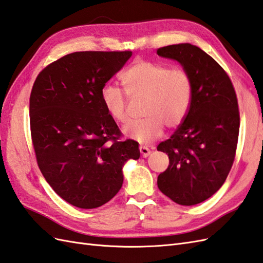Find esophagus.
<instances>
[{
  "label": "esophagus",
  "mask_w": 263,
  "mask_h": 263,
  "mask_svg": "<svg viewBox=\"0 0 263 263\" xmlns=\"http://www.w3.org/2000/svg\"><path fill=\"white\" fill-rule=\"evenodd\" d=\"M139 152L142 154L143 157H147L151 154V149L147 148L145 146H139Z\"/></svg>",
  "instance_id": "34e87169"
}]
</instances>
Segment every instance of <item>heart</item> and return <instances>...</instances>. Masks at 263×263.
<instances>
[{
	"instance_id": "1",
	"label": "heart",
	"mask_w": 263,
	"mask_h": 263,
	"mask_svg": "<svg viewBox=\"0 0 263 263\" xmlns=\"http://www.w3.org/2000/svg\"><path fill=\"white\" fill-rule=\"evenodd\" d=\"M120 83L132 99L145 97L143 115L146 118L124 127V134L142 144H151L161 137L164 125H181L190 109L193 82L183 68H171L168 63L137 59L120 74ZM100 99L107 114L117 123L128 120V99L118 88L105 86Z\"/></svg>"
}]
</instances>
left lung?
Returning <instances> with one entry per match:
<instances>
[{
    "label": "left lung",
    "mask_w": 263,
    "mask_h": 263,
    "mask_svg": "<svg viewBox=\"0 0 263 263\" xmlns=\"http://www.w3.org/2000/svg\"><path fill=\"white\" fill-rule=\"evenodd\" d=\"M157 54L180 62L193 82L183 123L157 146L170 158L157 185L175 203L195 205L216 193L231 171L240 129L238 98L228 73L198 47L173 44Z\"/></svg>",
    "instance_id": "left-lung-1"
}]
</instances>
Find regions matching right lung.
<instances>
[{"label":"right lung","instance_id":"add662e5","mask_svg":"<svg viewBox=\"0 0 263 263\" xmlns=\"http://www.w3.org/2000/svg\"><path fill=\"white\" fill-rule=\"evenodd\" d=\"M132 51H80L50 63L30 96V127L37 166L51 187L79 209L110 201L123 166L138 159V143L123 134L100 99L101 89Z\"/></svg>","mask_w":263,"mask_h":263}]
</instances>
